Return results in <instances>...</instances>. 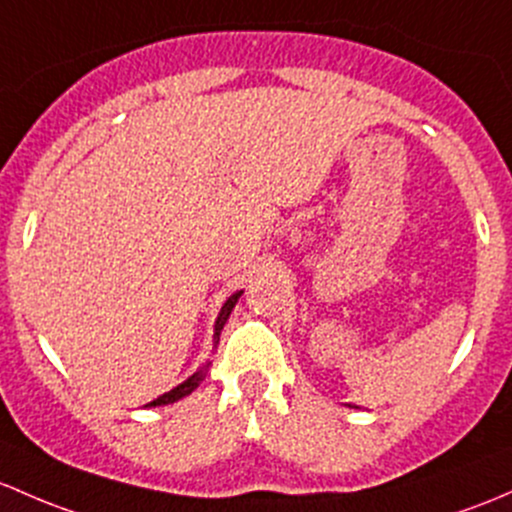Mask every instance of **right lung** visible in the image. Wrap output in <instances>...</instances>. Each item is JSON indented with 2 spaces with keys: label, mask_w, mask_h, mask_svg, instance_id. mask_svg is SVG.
I'll list each match as a JSON object with an SVG mask.
<instances>
[{
  "label": "right lung",
  "mask_w": 512,
  "mask_h": 512,
  "mask_svg": "<svg viewBox=\"0 0 512 512\" xmlns=\"http://www.w3.org/2000/svg\"><path fill=\"white\" fill-rule=\"evenodd\" d=\"M240 297H242V289H240V292L230 294V297L225 299V304L220 306V314H218V319H215V326H213V341H215V343H218V338H220V331H223L225 321H228L230 311L235 309V304H238V299H240ZM208 365H211V363L201 365V368H198L196 373H193V375H188V378L184 380V383H181V385H176V387H171L169 392H164V395H159L157 400L147 402V405H144V407H164V405H171V402H179L181 397L191 395V392L196 390V387L201 385L203 380H206V375H208Z\"/></svg>",
  "instance_id": "1"
}]
</instances>
